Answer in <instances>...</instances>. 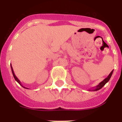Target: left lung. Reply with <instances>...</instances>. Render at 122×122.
<instances>
[{"label":"left lung","instance_id":"left-lung-1","mask_svg":"<svg viewBox=\"0 0 122 122\" xmlns=\"http://www.w3.org/2000/svg\"><path fill=\"white\" fill-rule=\"evenodd\" d=\"M112 73H113V70L110 73V74H109L108 76H107L106 78L104 79L103 81H101V82H100L98 85H97V86H96V87H93V88H92V89H89V91H97V90H99L100 89H101V88H102V87H103V86H104V85H105L109 81V79H111V77Z\"/></svg>","mask_w":122,"mask_h":122}]
</instances>
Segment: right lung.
<instances>
[{"label":"right lung","mask_w":122,"mask_h":122,"mask_svg":"<svg viewBox=\"0 0 122 122\" xmlns=\"http://www.w3.org/2000/svg\"><path fill=\"white\" fill-rule=\"evenodd\" d=\"M11 71H12L13 75V77H14V78H15V80L16 81L18 82V83H19V84L21 85V86H22V87H24V89H28V88H27V87H24V86H22V84H21V82H20V81H19V79H18V77H16V75H15V73H14V71H13V68H12V66H11Z\"/></svg>","instance_id":"add662e5"}]
</instances>
